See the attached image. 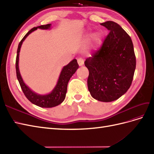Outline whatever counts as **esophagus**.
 I'll list each match as a JSON object with an SVG mask.
<instances>
[{
  "label": "esophagus",
  "mask_w": 154,
  "mask_h": 154,
  "mask_svg": "<svg viewBox=\"0 0 154 154\" xmlns=\"http://www.w3.org/2000/svg\"><path fill=\"white\" fill-rule=\"evenodd\" d=\"M77 62H78L79 65L82 66V65H83V64H84V60L82 58H79L77 59Z\"/></svg>",
  "instance_id": "obj_1"
}]
</instances>
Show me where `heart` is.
<instances>
[{
  "instance_id": "1",
  "label": "heart",
  "mask_w": 154,
  "mask_h": 154,
  "mask_svg": "<svg viewBox=\"0 0 154 154\" xmlns=\"http://www.w3.org/2000/svg\"><path fill=\"white\" fill-rule=\"evenodd\" d=\"M92 40L96 44H99L101 42V34L99 32L94 34L92 36Z\"/></svg>"
}]
</instances>
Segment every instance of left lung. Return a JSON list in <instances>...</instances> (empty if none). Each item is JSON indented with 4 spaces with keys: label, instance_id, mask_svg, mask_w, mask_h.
<instances>
[{
    "label": "left lung",
    "instance_id": "obj_1",
    "mask_svg": "<svg viewBox=\"0 0 154 154\" xmlns=\"http://www.w3.org/2000/svg\"><path fill=\"white\" fill-rule=\"evenodd\" d=\"M101 25L109 33L85 65L89 71L87 83L91 96L110 102L124 95L131 85L136 57L131 38L118 23L109 21Z\"/></svg>",
    "mask_w": 154,
    "mask_h": 154
}]
</instances>
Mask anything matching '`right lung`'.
<instances>
[{
	"instance_id": "1",
	"label": "right lung",
	"mask_w": 154,
	"mask_h": 154,
	"mask_svg": "<svg viewBox=\"0 0 154 154\" xmlns=\"http://www.w3.org/2000/svg\"><path fill=\"white\" fill-rule=\"evenodd\" d=\"M50 26L51 24L40 25L36 27H34V28L30 30L19 43L17 51L16 60H15V69H16L17 78L19 82V85L21 86V88L23 90V92L25 94V96L32 103L39 106V107H40L44 108L53 107L62 103V101L64 100L66 97L67 86H68V83L70 79V78L75 73V72H76V70L79 68V65L77 64L76 59H73V60L72 62H70L68 65L64 66L62 70L60 77H59V79L58 81L57 86H55V88L53 89L52 92L50 93L49 94H47V95L41 96L33 92L32 90H30L28 86H26V85L24 83V82H23L21 77L18 66L19 54V51H20V48L21 47L22 43L25 40V39L29 36V34H30L35 30H36L38 28L41 29H48L50 28Z\"/></svg>"
}]
</instances>
